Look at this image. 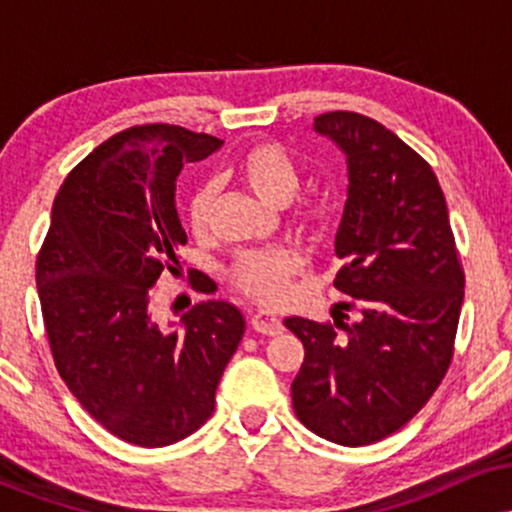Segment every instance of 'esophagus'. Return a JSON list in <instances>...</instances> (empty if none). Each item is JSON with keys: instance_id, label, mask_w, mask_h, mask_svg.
<instances>
[{"instance_id": "34e87169", "label": "esophagus", "mask_w": 512, "mask_h": 512, "mask_svg": "<svg viewBox=\"0 0 512 512\" xmlns=\"http://www.w3.org/2000/svg\"><path fill=\"white\" fill-rule=\"evenodd\" d=\"M250 325H252V330L260 332V334H267V337H274V334L284 332V322H281L274 313H267V310H260V313L252 315Z\"/></svg>"}]
</instances>
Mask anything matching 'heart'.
I'll use <instances>...</instances> for the list:
<instances>
[{
	"label": "heart",
	"instance_id": "1",
	"mask_svg": "<svg viewBox=\"0 0 512 512\" xmlns=\"http://www.w3.org/2000/svg\"><path fill=\"white\" fill-rule=\"evenodd\" d=\"M231 173L255 197L269 207H286L298 192V168L291 156L274 142H257L240 151ZM216 202L214 185H199L187 199V221L195 236H204L209 228L211 207ZM325 219L320 202H305L298 221L305 228H317ZM303 269V257L293 248H269L245 252L233 264V284L260 303H276L289 291L291 279Z\"/></svg>",
	"mask_w": 512,
	"mask_h": 512
}]
</instances>
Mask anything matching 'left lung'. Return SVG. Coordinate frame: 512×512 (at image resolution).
<instances>
[{
    "label": "left lung",
    "instance_id": "obj_1",
    "mask_svg": "<svg viewBox=\"0 0 512 512\" xmlns=\"http://www.w3.org/2000/svg\"><path fill=\"white\" fill-rule=\"evenodd\" d=\"M313 129L346 158L334 286L361 320L286 317L305 346L291 383L301 424L332 443L370 445L414 419L450 366L464 298L448 204L431 166L366 115L325 113Z\"/></svg>",
    "mask_w": 512,
    "mask_h": 512
}]
</instances>
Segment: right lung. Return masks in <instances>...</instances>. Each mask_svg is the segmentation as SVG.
I'll return each mask as SVG.
<instances>
[{
    "label": "right lung",
    "mask_w": 512,
    "mask_h": 512,
    "mask_svg": "<svg viewBox=\"0 0 512 512\" xmlns=\"http://www.w3.org/2000/svg\"><path fill=\"white\" fill-rule=\"evenodd\" d=\"M219 139L175 125L115 134L67 175L52 204L35 281L55 366L93 419L125 443L163 448L214 411L245 317L228 301L158 325L151 289L187 243L175 182ZM199 291L202 276H195Z\"/></svg>",
    "instance_id": "1"
}]
</instances>
